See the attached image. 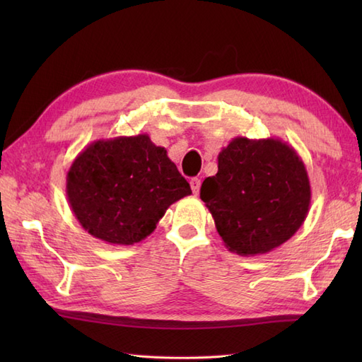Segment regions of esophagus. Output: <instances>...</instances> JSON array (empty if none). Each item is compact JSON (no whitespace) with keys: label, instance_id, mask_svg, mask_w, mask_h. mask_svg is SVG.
I'll list each match as a JSON object with an SVG mask.
<instances>
[{"label":"esophagus","instance_id":"1","mask_svg":"<svg viewBox=\"0 0 362 362\" xmlns=\"http://www.w3.org/2000/svg\"><path fill=\"white\" fill-rule=\"evenodd\" d=\"M189 185H191V189H193V193L197 196L199 191H201V180H199V179H191L189 180Z\"/></svg>","mask_w":362,"mask_h":362}]
</instances>
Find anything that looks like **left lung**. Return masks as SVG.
I'll list each match as a JSON object with an SVG mask.
<instances>
[{"mask_svg": "<svg viewBox=\"0 0 362 362\" xmlns=\"http://www.w3.org/2000/svg\"><path fill=\"white\" fill-rule=\"evenodd\" d=\"M201 199L226 247L243 257L263 255L302 227L311 204L303 160L279 138L236 136L218 156Z\"/></svg>", "mask_w": 362, "mask_h": 362, "instance_id": "1", "label": "left lung"}]
</instances>
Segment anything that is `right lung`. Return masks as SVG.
I'll return each instance as SVG.
<instances>
[{
    "label": "right lung",
    "instance_id": "1",
    "mask_svg": "<svg viewBox=\"0 0 362 362\" xmlns=\"http://www.w3.org/2000/svg\"><path fill=\"white\" fill-rule=\"evenodd\" d=\"M189 194L166 149L146 134L93 141L66 174L68 204L82 228L117 245L144 240L169 205Z\"/></svg>",
    "mask_w": 362,
    "mask_h": 362
}]
</instances>
